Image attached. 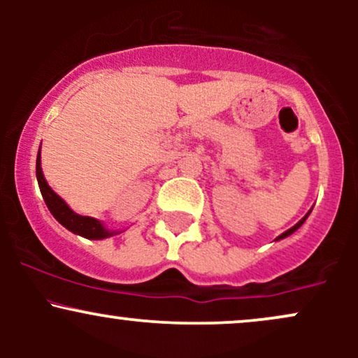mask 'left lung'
Returning a JSON list of instances; mask_svg holds the SVG:
<instances>
[{"instance_id": "8db88e82", "label": "left lung", "mask_w": 358, "mask_h": 358, "mask_svg": "<svg viewBox=\"0 0 358 358\" xmlns=\"http://www.w3.org/2000/svg\"><path fill=\"white\" fill-rule=\"evenodd\" d=\"M311 210H313V208H311ZM311 210H310V212H308V213H306V215H305V217H303V219L298 222V224H294V225H293V227H291V229H287V231H286V232H282V234H281V236H278V237H276V241L286 239V237H287V236H291V234H293V232H296V231H298V229H299V227H301V225H303V224H305V220L308 219V215H310V213H311Z\"/></svg>"}]
</instances>
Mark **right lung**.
<instances>
[{"label": "right lung", "instance_id": "1", "mask_svg": "<svg viewBox=\"0 0 358 358\" xmlns=\"http://www.w3.org/2000/svg\"><path fill=\"white\" fill-rule=\"evenodd\" d=\"M40 148H42V145H40ZM36 180H38L40 192H42V196L45 203H47L48 210H50V213L55 217L57 222L64 225L67 231H71L73 234H77V236L85 237V239H90V241L108 239V237H113L116 236V234L122 232V231H110V229L106 227L101 220L73 212L67 205V202H65L60 195H57V193L50 188V185L47 183V180H45L43 171H42V156H40V150H38V155H36Z\"/></svg>", "mask_w": 358, "mask_h": 358}]
</instances>
